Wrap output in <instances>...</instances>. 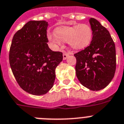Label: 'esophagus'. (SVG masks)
Wrapping results in <instances>:
<instances>
[{
  "label": "esophagus",
  "mask_w": 124,
  "mask_h": 124,
  "mask_svg": "<svg viewBox=\"0 0 124 124\" xmlns=\"http://www.w3.org/2000/svg\"><path fill=\"white\" fill-rule=\"evenodd\" d=\"M72 54H70V52H65V53H63V60H65V59H67V58L69 56V55Z\"/></svg>",
  "instance_id": "1"
}]
</instances>
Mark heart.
Listing matches in <instances>:
<instances>
[{
	"label": "heart",
	"mask_w": 124,
	"mask_h": 124,
	"mask_svg": "<svg viewBox=\"0 0 124 124\" xmlns=\"http://www.w3.org/2000/svg\"><path fill=\"white\" fill-rule=\"evenodd\" d=\"M55 33H49L47 38L55 48L61 46L62 42H67L70 47L75 50L89 46L93 34L91 27L86 23L57 28Z\"/></svg>",
	"instance_id": "heart-1"
}]
</instances>
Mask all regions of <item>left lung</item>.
<instances>
[{
    "label": "left lung",
    "instance_id": "8db88e82",
    "mask_svg": "<svg viewBox=\"0 0 124 124\" xmlns=\"http://www.w3.org/2000/svg\"><path fill=\"white\" fill-rule=\"evenodd\" d=\"M92 39L89 46L75 54V72L82 85L93 91L106 87L116 69L115 44L109 32L97 20L89 19Z\"/></svg>",
    "mask_w": 124,
    "mask_h": 124
}]
</instances>
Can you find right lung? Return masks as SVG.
<instances>
[{
    "mask_svg": "<svg viewBox=\"0 0 124 124\" xmlns=\"http://www.w3.org/2000/svg\"><path fill=\"white\" fill-rule=\"evenodd\" d=\"M48 22L31 20L13 37L9 52L12 73L20 87L34 95L46 94L53 87L55 69L62 61L61 52L48 46Z\"/></svg>",
    "mask_w": 124,
    "mask_h": 124,
    "instance_id": "add662e5",
    "label": "right lung"
}]
</instances>
